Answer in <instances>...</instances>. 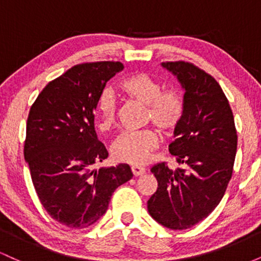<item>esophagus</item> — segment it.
Returning a JSON list of instances; mask_svg holds the SVG:
<instances>
[{
  "instance_id": "obj_1",
  "label": "esophagus",
  "mask_w": 261,
  "mask_h": 261,
  "mask_svg": "<svg viewBox=\"0 0 261 261\" xmlns=\"http://www.w3.org/2000/svg\"><path fill=\"white\" fill-rule=\"evenodd\" d=\"M131 170H133V174L135 176H140V175L145 174V172H146V169L143 168V167H139V166L131 167Z\"/></svg>"
}]
</instances>
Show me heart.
Instances as JSON below:
<instances>
[{
    "label": "heart",
    "mask_w": 261,
    "mask_h": 261,
    "mask_svg": "<svg viewBox=\"0 0 261 261\" xmlns=\"http://www.w3.org/2000/svg\"><path fill=\"white\" fill-rule=\"evenodd\" d=\"M120 91L128 99L146 107V121L152 122L161 131L170 134L180 124L184 104L179 93L173 89L162 92V86L148 73L139 72L121 82ZM118 104L113 92L106 89L98 99V113L101 131H110L116 121ZM160 139L153 130L121 134L113 142V158L120 163L141 166L158 147Z\"/></svg>",
    "instance_id": "obj_1"
}]
</instances>
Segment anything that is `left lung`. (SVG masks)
I'll return each mask as SVG.
<instances>
[{
	"mask_svg": "<svg viewBox=\"0 0 261 261\" xmlns=\"http://www.w3.org/2000/svg\"><path fill=\"white\" fill-rule=\"evenodd\" d=\"M184 89V114L174 130L169 152L182 168L166 163L151 168L157 191L147 201L148 214L169 229H187L216 208L230 180L237 152L234 119L217 81L184 61L163 62Z\"/></svg>",
	"mask_w": 261,
	"mask_h": 261,
	"instance_id": "left-lung-1",
	"label": "left lung"
}]
</instances>
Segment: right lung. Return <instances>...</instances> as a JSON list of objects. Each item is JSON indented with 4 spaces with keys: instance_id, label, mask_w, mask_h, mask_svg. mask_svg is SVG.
<instances>
[{
    "instance_id": "right-lung-1",
    "label": "right lung",
    "mask_w": 261,
    "mask_h": 261,
    "mask_svg": "<svg viewBox=\"0 0 261 261\" xmlns=\"http://www.w3.org/2000/svg\"><path fill=\"white\" fill-rule=\"evenodd\" d=\"M122 68L113 61L73 66L47 83L29 112L24 160L33 185L47 214L70 228L97 222L115 189L133 178L125 163L93 169L108 157L93 113L107 82Z\"/></svg>"
}]
</instances>
